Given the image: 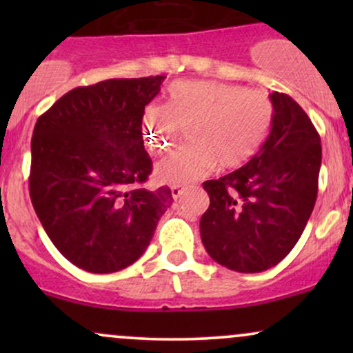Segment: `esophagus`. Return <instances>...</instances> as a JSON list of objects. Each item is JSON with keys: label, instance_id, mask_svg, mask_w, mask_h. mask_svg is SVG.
Segmentation results:
<instances>
[{"label": "esophagus", "instance_id": "obj_1", "mask_svg": "<svg viewBox=\"0 0 353 353\" xmlns=\"http://www.w3.org/2000/svg\"><path fill=\"white\" fill-rule=\"evenodd\" d=\"M182 192H184V185L181 184H174L171 188V194L174 199H179V197L182 196Z\"/></svg>", "mask_w": 353, "mask_h": 353}]
</instances>
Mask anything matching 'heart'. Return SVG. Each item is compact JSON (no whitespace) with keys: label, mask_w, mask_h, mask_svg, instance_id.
Listing matches in <instances>:
<instances>
[{"label":"heart","mask_w":353,"mask_h":353,"mask_svg":"<svg viewBox=\"0 0 353 353\" xmlns=\"http://www.w3.org/2000/svg\"><path fill=\"white\" fill-rule=\"evenodd\" d=\"M274 121V103L259 89L221 81H176L165 104H149L141 125L148 149L164 156L189 129V141L157 168L169 184L196 181L219 164L239 168L264 144Z\"/></svg>","instance_id":"b5f03b06"}]
</instances>
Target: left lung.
Here are the masks:
<instances>
[{
  "mask_svg": "<svg viewBox=\"0 0 353 353\" xmlns=\"http://www.w3.org/2000/svg\"><path fill=\"white\" fill-rule=\"evenodd\" d=\"M270 134L237 171L205 181L209 209L201 239L217 264L236 272L277 265L301 239L319 190L322 145L310 117L290 96L272 92Z\"/></svg>",
  "mask_w": 353,
  "mask_h": 353,
  "instance_id": "left-lung-1",
  "label": "left lung"
}]
</instances>
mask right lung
<instances>
[{
    "mask_svg": "<svg viewBox=\"0 0 353 353\" xmlns=\"http://www.w3.org/2000/svg\"><path fill=\"white\" fill-rule=\"evenodd\" d=\"M165 76L81 86L38 117L30 196L48 237L71 264L109 274L136 262L171 208L168 185L148 190L144 108Z\"/></svg>",
    "mask_w": 353,
    "mask_h": 353,
    "instance_id": "right-lung-1",
    "label": "right lung"
}]
</instances>
